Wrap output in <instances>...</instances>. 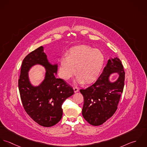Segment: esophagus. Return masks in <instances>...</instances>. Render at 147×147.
Returning <instances> with one entry per match:
<instances>
[{"instance_id": "34e87169", "label": "esophagus", "mask_w": 147, "mask_h": 147, "mask_svg": "<svg viewBox=\"0 0 147 147\" xmlns=\"http://www.w3.org/2000/svg\"><path fill=\"white\" fill-rule=\"evenodd\" d=\"M73 90H74V92H75V93H76V92H77L79 91L78 88L77 86H74V87H73Z\"/></svg>"}]
</instances>
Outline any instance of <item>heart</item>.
Segmentation results:
<instances>
[{
	"label": "heart",
	"instance_id": "b5f03b06",
	"mask_svg": "<svg viewBox=\"0 0 147 147\" xmlns=\"http://www.w3.org/2000/svg\"><path fill=\"white\" fill-rule=\"evenodd\" d=\"M105 62V56L99 49L86 45H80L71 48L66 57L61 59L59 74L66 80L76 74V82L88 84L95 81L99 77Z\"/></svg>",
	"mask_w": 147,
	"mask_h": 147
}]
</instances>
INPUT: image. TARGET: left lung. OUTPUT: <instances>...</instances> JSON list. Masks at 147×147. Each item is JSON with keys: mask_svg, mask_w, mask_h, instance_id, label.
<instances>
[{"mask_svg": "<svg viewBox=\"0 0 147 147\" xmlns=\"http://www.w3.org/2000/svg\"><path fill=\"white\" fill-rule=\"evenodd\" d=\"M113 74L119 76L111 82L110 77ZM124 77L120 59L110 58L97 81L88 88L80 90L84 98L82 115L89 124L100 125L114 114L123 92Z\"/></svg>", "mask_w": 147, "mask_h": 147, "instance_id": "1", "label": "left lung"}]
</instances>
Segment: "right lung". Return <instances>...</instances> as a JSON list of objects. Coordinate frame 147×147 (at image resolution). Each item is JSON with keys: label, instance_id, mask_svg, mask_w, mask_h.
<instances>
[{"label": "right lung", "instance_id": "right-lung-1", "mask_svg": "<svg viewBox=\"0 0 147 147\" xmlns=\"http://www.w3.org/2000/svg\"><path fill=\"white\" fill-rule=\"evenodd\" d=\"M36 65H42L46 72L44 80L38 86L30 81L29 72ZM58 63H52L40 47L28 54L22 62L19 89L23 107L35 122L49 127L56 124L62 116V105L74 94V90L62 79L56 78Z\"/></svg>", "mask_w": 147, "mask_h": 147}]
</instances>
